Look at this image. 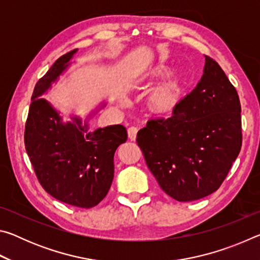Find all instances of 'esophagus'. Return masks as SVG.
Returning a JSON list of instances; mask_svg holds the SVG:
<instances>
[{"mask_svg":"<svg viewBox=\"0 0 260 260\" xmlns=\"http://www.w3.org/2000/svg\"><path fill=\"white\" fill-rule=\"evenodd\" d=\"M138 131H139V128L136 126L128 127V129H127V133H128V138L131 140H135L136 134H138Z\"/></svg>","mask_w":260,"mask_h":260,"instance_id":"1","label":"esophagus"}]
</instances>
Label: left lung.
<instances>
[{
    "instance_id": "8db88e82",
    "label": "left lung",
    "mask_w": 260,
    "mask_h": 260,
    "mask_svg": "<svg viewBox=\"0 0 260 260\" xmlns=\"http://www.w3.org/2000/svg\"><path fill=\"white\" fill-rule=\"evenodd\" d=\"M203 72L172 112L149 119L136 135L158 184L179 202L203 199L217 190L242 146L235 87L209 56Z\"/></svg>"
}]
</instances>
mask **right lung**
I'll list each match as a JSON object with an SVG mask.
<instances>
[{"instance_id": "obj_1", "label": "right lung", "mask_w": 260, "mask_h": 260, "mask_svg": "<svg viewBox=\"0 0 260 260\" xmlns=\"http://www.w3.org/2000/svg\"><path fill=\"white\" fill-rule=\"evenodd\" d=\"M77 49L59 57L35 85L25 125V148L43 189L63 203L90 209L111 187L117 148L126 142L122 125L89 132L80 118L64 122L49 102L41 99L67 69Z\"/></svg>"}]
</instances>
